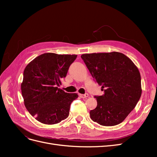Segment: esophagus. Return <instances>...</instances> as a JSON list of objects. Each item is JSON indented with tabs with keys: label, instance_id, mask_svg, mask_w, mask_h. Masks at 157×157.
<instances>
[{
	"label": "esophagus",
	"instance_id": "34e87169",
	"mask_svg": "<svg viewBox=\"0 0 157 157\" xmlns=\"http://www.w3.org/2000/svg\"><path fill=\"white\" fill-rule=\"evenodd\" d=\"M79 96L81 98H86L88 97V94H79Z\"/></svg>",
	"mask_w": 157,
	"mask_h": 157
}]
</instances>
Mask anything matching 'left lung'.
Masks as SVG:
<instances>
[{
	"label": "left lung",
	"mask_w": 157,
	"mask_h": 157,
	"mask_svg": "<svg viewBox=\"0 0 157 157\" xmlns=\"http://www.w3.org/2000/svg\"><path fill=\"white\" fill-rule=\"evenodd\" d=\"M81 58L104 90L102 96H95L98 105L90 111V118L102 126L120 124L140 99L142 90L138 69L121 52L84 54Z\"/></svg>",
	"instance_id": "8db88e82"
}]
</instances>
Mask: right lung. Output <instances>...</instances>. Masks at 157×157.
Wrapping results in <instances>:
<instances>
[{
  "instance_id": "right-lung-1",
  "label": "right lung",
  "mask_w": 157,
  "mask_h": 157,
  "mask_svg": "<svg viewBox=\"0 0 157 157\" xmlns=\"http://www.w3.org/2000/svg\"><path fill=\"white\" fill-rule=\"evenodd\" d=\"M77 55L45 53L28 64L21 84L24 105L35 119L45 124H58L67 118L71 103L78 96L58 86L67 75Z\"/></svg>"
}]
</instances>
